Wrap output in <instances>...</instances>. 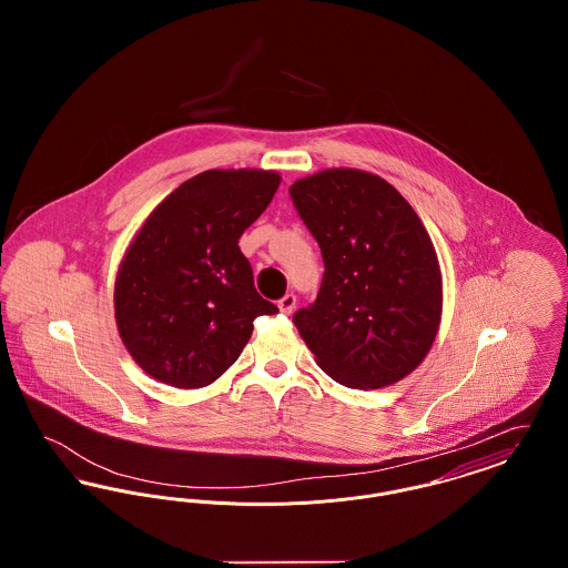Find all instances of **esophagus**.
Here are the masks:
<instances>
[{
    "label": "esophagus",
    "instance_id": "34e87169",
    "mask_svg": "<svg viewBox=\"0 0 568 568\" xmlns=\"http://www.w3.org/2000/svg\"><path fill=\"white\" fill-rule=\"evenodd\" d=\"M296 308V296L294 294H285V296L278 300V311L283 315H292V311Z\"/></svg>",
    "mask_w": 568,
    "mask_h": 568
}]
</instances>
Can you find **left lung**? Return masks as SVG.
Masks as SVG:
<instances>
[{
	"mask_svg": "<svg viewBox=\"0 0 568 568\" xmlns=\"http://www.w3.org/2000/svg\"><path fill=\"white\" fill-rule=\"evenodd\" d=\"M324 257L317 300L294 324L327 377L378 389L410 375L443 315L433 241L403 193L373 172L329 168L290 187Z\"/></svg>",
	"mask_w": 568,
	"mask_h": 568,
	"instance_id": "left-lung-1",
	"label": "left lung"
}]
</instances>
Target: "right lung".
<instances>
[{"label": "right lung", "instance_id": "1", "mask_svg": "<svg viewBox=\"0 0 568 568\" xmlns=\"http://www.w3.org/2000/svg\"><path fill=\"white\" fill-rule=\"evenodd\" d=\"M278 183L274 170H206L144 219L116 271L114 320L146 375L206 387L239 359L253 322L278 313L239 246Z\"/></svg>", "mask_w": 568, "mask_h": 568}]
</instances>
